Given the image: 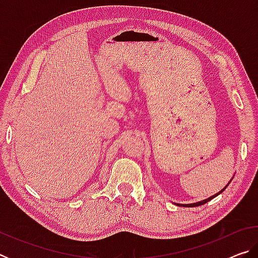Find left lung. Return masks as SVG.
I'll return each instance as SVG.
<instances>
[{"mask_svg": "<svg viewBox=\"0 0 258 258\" xmlns=\"http://www.w3.org/2000/svg\"><path fill=\"white\" fill-rule=\"evenodd\" d=\"M233 178V177H232ZM232 178H231L230 180V182L232 181ZM230 182L228 183V184H226V186H228L229 184H230ZM225 186V187H226ZM225 187L224 189H222L220 192H217V194H215L214 196H212V197H209V198H207V199H205V200H202V202H198V203H194V204H175V205H177V206H182V207H197V206H202V205H204V204H206V203H208L209 200H212L213 198H215V197H217L218 195L220 194H222V192H223L224 190H225Z\"/></svg>", "mask_w": 258, "mask_h": 258, "instance_id": "8db88e82", "label": "left lung"}]
</instances>
